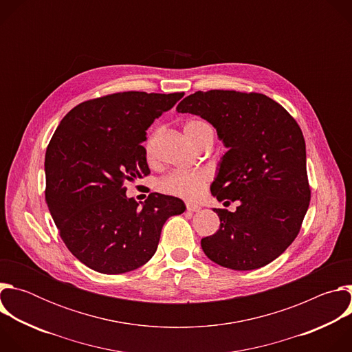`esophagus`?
<instances>
[{"label":"esophagus","instance_id":"obj_1","mask_svg":"<svg viewBox=\"0 0 352 352\" xmlns=\"http://www.w3.org/2000/svg\"><path fill=\"white\" fill-rule=\"evenodd\" d=\"M186 209L189 210V212H199L200 209H202V208H200L199 205H196V204H192V202H186Z\"/></svg>","mask_w":352,"mask_h":352}]
</instances>
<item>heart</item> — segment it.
Returning a JSON list of instances; mask_svg holds the SVG:
<instances>
[{
    "mask_svg": "<svg viewBox=\"0 0 352 352\" xmlns=\"http://www.w3.org/2000/svg\"><path fill=\"white\" fill-rule=\"evenodd\" d=\"M184 132L188 139L197 146L206 138L213 136L212 126L202 120H190L185 124ZM144 153L148 160L155 157V138L150 136L144 143ZM210 181V173L208 170L193 171H173L159 181V189L164 193L184 197L196 199Z\"/></svg>",
    "mask_w": 352,
    "mask_h": 352,
    "instance_id": "heart-1",
    "label": "heart"
}]
</instances>
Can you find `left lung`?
Masks as SVG:
<instances>
[{
    "mask_svg": "<svg viewBox=\"0 0 352 352\" xmlns=\"http://www.w3.org/2000/svg\"><path fill=\"white\" fill-rule=\"evenodd\" d=\"M178 113L210 122L228 148L210 190L235 212L214 209L216 234L204 252L232 270H255L278 258L296 238L311 200L305 139L296 121L270 97L235 90L196 91Z\"/></svg>",
    "mask_w": 352,
    "mask_h": 352,
    "instance_id": "1",
    "label": "left lung"
}]
</instances>
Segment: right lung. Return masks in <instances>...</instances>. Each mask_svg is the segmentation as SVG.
I'll return each instance as SVG.
<instances>
[{
  "mask_svg": "<svg viewBox=\"0 0 352 352\" xmlns=\"http://www.w3.org/2000/svg\"><path fill=\"white\" fill-rule=\"evenodd\" d=\"M184 93L122 91L87 100L60 122L45 152V200L71 254L94 272L121 274L152 259L181 199L150 193L139 208L125 184L150 173L146 129Z\"/></svg>",
  "mask_w": 352,
  "mask_h": 352,
  "instance_id": "add662e5",
  "label": "right lung"
}]
</instances>
